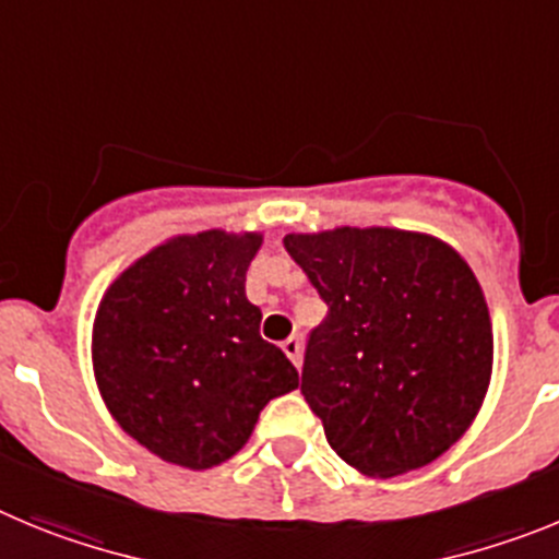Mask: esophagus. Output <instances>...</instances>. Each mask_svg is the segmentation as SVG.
<instances>
[{"label": "esophagus", "instance_id": "esophagus-1", "mask_svg": "<svg viewBox=\"0 0 559 559\" xmlns=\"http://www.w3.org/2000/svg\"><path fill=\"white\" fill-rule=\"evenodd\" d=\"M281 348H284V354L289 356L292 365L300 367V361H304V342H300V336H289V340L281 342Z\"/></svg>", "mask_w": 559, "mask_h": 559}]
</instances>
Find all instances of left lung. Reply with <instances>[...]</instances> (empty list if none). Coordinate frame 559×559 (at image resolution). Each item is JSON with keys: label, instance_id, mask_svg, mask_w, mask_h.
<instances>
[{"label": "left lung", "instance_id": "1", "mask_svg": "<svg viewBox=\"0 0 559 559\" xmlns=\"http://www.w3.org/2000/svg\"><path fill=\"white\" fill-rule=\"evenodd\" d=\"M329 314L306 342V404L365 476L435 462L474 424L492 373V325L451 245L399 228L286 234Z\"/></svg>", "mask_w": 559, "mask_h": 559}]
</instances>
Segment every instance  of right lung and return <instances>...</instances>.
Here are the masks:
<instances>
[{"mask_svg":"<svg viewBox=\"0 0 559 559\" xmlns=\"http://www.w3.org/2000/svg\"><path fill=\"white\" fill-rule=\"evenodd\" d=\"M261 234L175 236L133 261L99 300L92 359L119 426L160 460L205 471L242 449L259 412L298 386L261 340L245 275Z\"/></svg>","mask_w":559,"mask_h":559,"instance_id":"obj_1","label":"right lung"}]
</instances>
